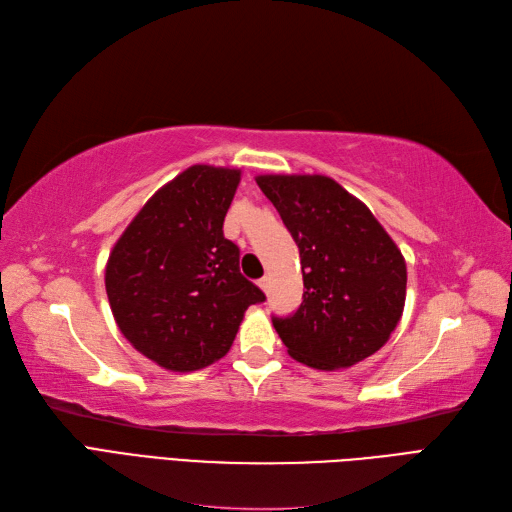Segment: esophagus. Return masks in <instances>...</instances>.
I'll return each mask as SVG.
<instances>
[{"label": "esophagus", "instance_id": "1", "mask_svg": "<svg viewBox=\"0 0 512 512\" xmlns=\"http://www.w3.org/2000/svg\"><path fill=\"white\" fill-rule=\"evenodd\" d=\"M258 286L265 290V292H269V277L265 275V277H262V280H258Z\"/></svg>", "mask_w": 512, "mask_h": 512}]
</instances>
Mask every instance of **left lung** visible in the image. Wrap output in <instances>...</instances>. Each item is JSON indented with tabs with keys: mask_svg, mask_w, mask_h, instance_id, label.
Instances as JSON below:
<instances>
[{
	"mask_svg": "<svg viewBox=\"0 0 512 512\" xmlns=\"http://www.w3.org/2000/svg\"><path fill=\"white\" fill-rule=\"evenodd\" d=\"M299 245L303 303L273 318L294 361L316 369L352 367L378 352L404 312L406 260L359 198L324 175H260Z\"/></svg>",
	"mask_w": 512,
	"mask_h": 512,
	"instance_id": "1",
	"label": "left lung"
}]
</instances>
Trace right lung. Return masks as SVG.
I'll return each mask as SVG.
<instances>
[{"mask_svg":"<svg viewBox=\"0 0 512 512\" xmlns=\"http://www.w3.org/2000/svg\"><path fill=\"white\" fill-rule=\"evenodd\" d=\"M239 181L237 168L183 170L147 200L108 256L104 284L117 327L164 369L220 361L245 309L265 301L222 230Z\"/></svg>","mask_w":512,"mask_h":512,"instance_id":"add662e5","label":"right lung"}]
</instances>
